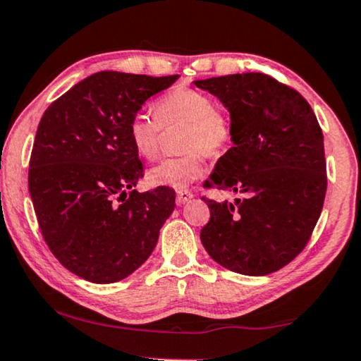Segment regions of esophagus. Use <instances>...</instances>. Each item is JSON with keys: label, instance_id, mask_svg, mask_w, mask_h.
<instances>
[{"label": "esophagus", "instance_id": "34e87169", "mask_svg": "<svg viewBox=\"0 0 361 361\" xmlns=\"http://www.w3.org/2000/svg\"><path fill=\"white\" fill-rule=\"evenodd\" d=\"M192 197H194V194L191 191H186V190L176 191V204H178V205L186 204L188 201H191Z\"/></svg>", "mask_w": 361, "mask_h": 361}]
</instances>
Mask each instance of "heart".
<instances>
[{
  "instance_id": "b5f03b06",
  "label": "heart",
  "mask_w": 361,
  "mask_h": 361,
  "mask_svg": "<svg viewBox=\"0 0 361 361\" xmlns=\"http://www.w3.org/2000/svg\"><path fill=\"white\" fill-rule=\"evenodd\" d=\"M162 125H185L183 156L160 160L149 170L147 178L154 186L183 190L204 173V157L219 154L231 140V123L216 111L215 102L202 91L178 87L156 102V116L138 112L130 118L128 138L135 151L145 159H156L160 147Z\"/></svg>"
}]
</instances>
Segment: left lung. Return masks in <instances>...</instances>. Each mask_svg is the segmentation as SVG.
Instances as JSON below:
<instances>
[{"instance_id":"obj_1","label":"left lung","mask_w":361,"mask_h":361,"mask_svg":"<svg viewBox=\"0 0 361 361\" xmlns=\"http://www.w3.org/2000/svg\"><path fill=\"white\" fill-rule=\"evenodd\" d=\"M230 112V147L205 186L243 196L204 199L209 255L228 270L265 276L294 260L312 236L326 194L323 133L308 102L265 73L196 80Z\"/></svg>"}]
</instances>
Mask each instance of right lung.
<instances>
[{
    "instance_id": "right-lung-1",
    "label": "right lung",
    "mask_w": 361,
    "mask_h": 361,
    "mask_svg": "<svg viewBox=\"0 0 361 361\" xmlns=\"http://www.w3.org/2000/svg\"><path fill=\"white\" fill-rule=\"evenodd\" d=\"M176 80L93 73L39 120L28 170L33 209L51 252L87 281L116 283L138 270L175 209L170 188L133 190L145 169L128 123Z\"/></svg>"
}]
</instances>
